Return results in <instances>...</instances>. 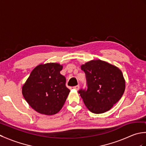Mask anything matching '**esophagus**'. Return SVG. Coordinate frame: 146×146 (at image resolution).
Wrapping results in <instances>:
<instances>
[{
	"label": "esophagus",
	"instance_id": "1",
	"mask_svg": "<svg viewBox=\"0 0 146 146\" xmlns=\"http://www.w3.org/2000/svg\"><path fill=\"white\" fill-rule=\"evenodd\" d=\"M73 88L76 90H78L80 89V86L79 85H76L75 86H73Z\"/></svg>",
	"mask_w": 146,
	"mask_h": 146
}]
</instances>
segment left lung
Masks as SVG:
<instances>
[{
    "instance_id": "left-lung-1",
    "label": "left lung",
    "mask_w": 146,
    "mask_h": 146,
    "mask_svg": "<svg viewBox=\"0 0 146 146\" xmlns=\"http://www.w3.org/2000/svg\"><path fill=\"white\" fill-rule=\"evenodd\" d=\"M88 88L78 93L86 107L94 113L110 110L124 93L125 81L119 68L100 60H91L81 66Z\"/></svg>"
}]
</instances>
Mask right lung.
<instances>
[{
  "label": "right lung",
  "mask_w": 146,
  "mask_h": 146,
  "mask_svg": "<svg viewBox=\"0 0 146 146\" xmlns=\"http://www.w3.org/2000/svg\"><path fill=\"white\" fill-rule=\"evenodd\" d=\"M62 69L63 65L57 63L39 64L22 87L24 98L37 112L51 115L63 107L70 90L60 74Z\"/></svg>",
  "instance_id": "1"
}]
</instances>
